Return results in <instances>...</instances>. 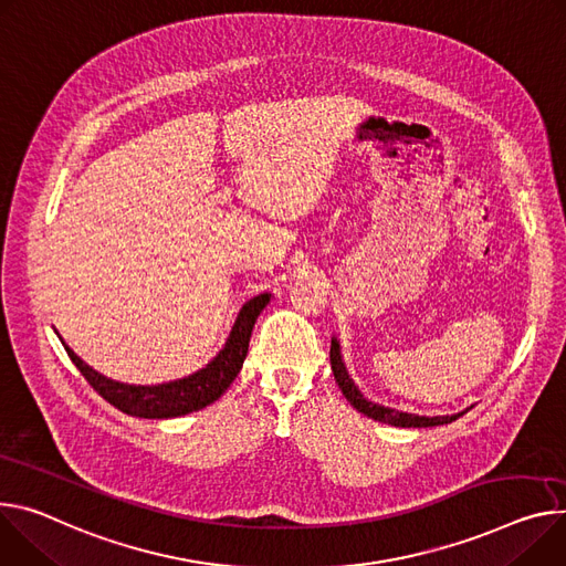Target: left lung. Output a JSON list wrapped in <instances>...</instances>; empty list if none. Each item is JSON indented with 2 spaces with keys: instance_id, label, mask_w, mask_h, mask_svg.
Returning <instances> with one entry per match:
<instances>
[{
  "instance_id": "1",
  "label": "left lung",
  "mask_w": 566,
  "mask_h": 566,
  "mask_svg": "<svg viewBox=\"0 0 566 566\" xmlns=\"http://www.w3.org/2000/svg\"><path fill=\"white\" fill-rule=\"evenodd\" d=\"M329 361H332V373H334V379L340 388V392L345 395V399L358 410V413H364L377 422H384V424H392V427H438V424H449L453 420H458L462 413L458 416H438V418H424V416H413V413H401V410H395V408H388V406H379L375 401H368L361 390H358L354 386V381L349 379L347 370H345V364L340 358V349H338V340L332 338V349H329Z\"/></svg>"
}]
</instances>
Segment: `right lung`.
Returning <instances> with one entry per match:
<instances>
[{
	"instance_id": "1",
	"label": "right lung",
	"mask_w": 566,
	"mask_h": 566,
	"mask_svg": "<svg viewBox=\"0 0 566 566\" xmlns=\"http://www.w3.org/2000/svg\"><path fill=\"white\" fill-rule=\"evenodd\" d=\"M271 295L262 293L252 300H248L232 325V332L223 345V349L212 358V361L202 370L178 379L169 384L158 386H128L113 379H106L104 375L94 373L90 366H85L81 358L65 345L67 356L72 364L81 370V375L87 379V384L104 397L108 403L119 408L126 416L148 418V420H165V418H180L193 410H200L217 401L234 381L239 375L243 358L248 354L250 334L254 327L256 316L262 314L264 306L269 304Z\"/></svg>"
}]
</instances>
